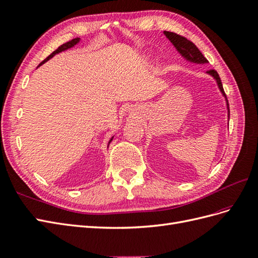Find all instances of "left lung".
<instances>
[{"label":"left lung","mask_w":258,"mask_h":258,"mask_svg":"<svg viewBox=\"0 0 258 258\" xmlns=\"http://www.w3.org/2000/svg\"><path fill=\"white\" fill-rule=\"evenodd\" d=\"M163 34L166 35V37L169 39V40L172 42V44L175 47V49L180 52V54L185 57L187 61L189 62H193V63H197V64H205V63H208L207 58L203 55L202 52L198 50V48L196 45L192 42L187 40L185 37L180 36L175 34V32H170V31H163ZM207 74L213 76L216 82L218 87H219L220 91L222 92V95L226 98V101H227V109H228V118H230V109H229V102H228V99L226 94H224V90L222 87V83H221V79L218 75V73L215 70H209L207 71Z\"/></svg>","instance_id":"obj_1"}]
</instances>
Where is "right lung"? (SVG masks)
<instances>
[{"mask_svg":"<svg viewBox=\"0 0 258 258\" xmlns=\"http://www.w3.org/2000/svg\"><path fill=\"white\" fill-rule=\"evenodd\" d=\"M79 40H81V38H75V39H72V40L71 41H69V42H66V43H64V44H62L61 45V47H58L55 51H53V52H52V53L47 57V58H45V60H43L40 64H39V65H41V64H43L44 62H47L48 60H50V58L51 57H53L55 54H57V53H60V52H62V51H65V50H68V49H71V48H73V47H74V45L75 44H77L78 42H79ZM112 140H113V137H111V140L109 141V144L112 142Z\"/></svg>","mask_w":258,"mask_h":258,"instance_id":"obj_1","label":"right lung"}]
</instances>
